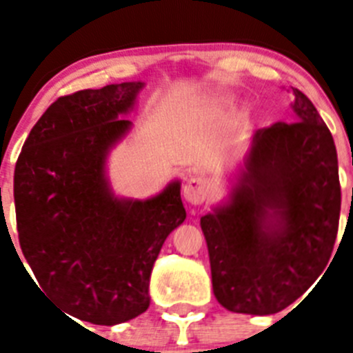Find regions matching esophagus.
<instances>
[{
  "instance_id": "1",
  "label": "esophagus",
  "mask_w": 353,
  "mask_h": 353,
  "mask_svg": "<svg viewBox=\"0 0 353 353\" xmlns=\"http://www.w3.org/2000/svg\"><path fill=\"white\" fill-rule=\"evenodd\" d=\"M208 192V180L205 176H192V179L187 180V183L183 185V199H185L189 205H201L203 203L205 196Z\"/></svg>"
}]
</instances>
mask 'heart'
<instances>
[{
  "mask_svg": "<svg viewBox=\"0 0 353 353\" xmlns=\"http://www.w3.org/2000/svg\"><path fill=\"white\" fill-rule=\"evenodd\" d=\"M223 101H224V102H230V99H223Z\"/></svg>",
  "mask_w": 353,
  "mask_h": 353,
  "instance_id": "obj_1",
  "label": "heart"
}]
</instances>
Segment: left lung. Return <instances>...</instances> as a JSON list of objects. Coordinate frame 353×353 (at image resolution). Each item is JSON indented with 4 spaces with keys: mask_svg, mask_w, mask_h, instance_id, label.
<instances>
[{
    "mask_svg": "<svg viewBox=\"0 0 353 353\" xmlns=\"http://www.w3.org/2000/svg\"><path fill=\"white\" fill-rule=\"evenodd\" d=\"M292 123L252 134L223 203L201 217L212 288L233 313L274 314L307 292L329 263L341 187L332 134L292 88Z\"/></svg>",
    "mask_w": 353,
    "mask_h": 353,
    "instance_id": "1",
    "label": "left lung"
}]
</instances>
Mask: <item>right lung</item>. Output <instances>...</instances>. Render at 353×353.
Masks as SVG:
<instances>
[{
    "label": "right lung",
    "mask_w": 353,
    "mask_h": 353,
    "mask_svg": "<svg viewBox=\"0 0 353 353\" xmlns=\"http://www.w3.org/2000/svg\"><path fill=\"white\" fill-rule=\"evenodd\" d=\"M141 81L60 97L24 141L14 173L19 244L40 292L95 325L145 313L164 240L185 221L180 180L148 199L120 198L109 152L125 138Z\"/></svg>",
    "instance_id": "right-lung-1"
}]
</instances>
